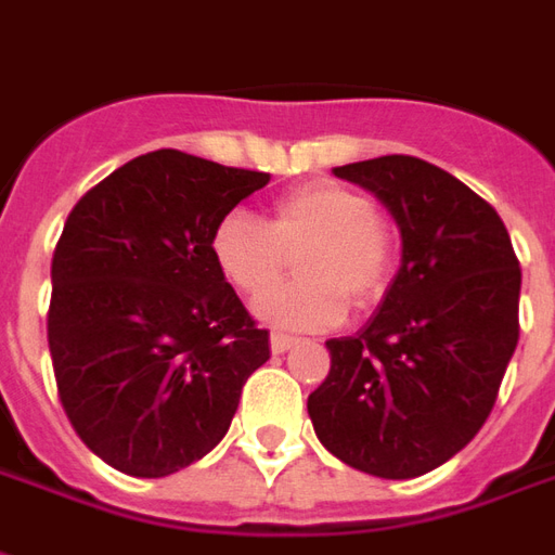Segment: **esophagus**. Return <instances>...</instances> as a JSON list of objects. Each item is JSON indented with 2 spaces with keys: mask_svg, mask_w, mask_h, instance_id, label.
<instances>
[{
  "mask_svg": "<svg viewBox=\"0 0 555 555\" xmlns=\"http://www.w3.org/2000/svg\"><path fill=\"white\" fill-rule=\"evenodd\" d=\"M295 346V337L289 334H272V351L274 354H283V351H289Z\"/></svg>",
  "mask_w": 555,
  "mask_h": 555,
  "instance_id": "34e87169",
  "label": "esophagus"
}]
</instances>
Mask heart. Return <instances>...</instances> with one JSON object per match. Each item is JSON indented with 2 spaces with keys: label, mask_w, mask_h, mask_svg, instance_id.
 <instances>
[{
  "label": "heart",
  "mask_w": 555,
  "mask_h": 555,
  "mask_svg": "<svg viewBox=\"0 0 555 555\" xmlns=\"http://www.w3.org/2000/svg\"><path fill=\"white\" fill-rule=\"evenodd\" d=\"M302 254V281L268 292ZM212 257L238 293L257 298V317L274 327L322 331L343 322L346 310H370L396 274L399 238L370 194L319 180L274 197L269 221L230 212L212 230Z\"/></svg>",
  "instance_id": "1"
}]
</instances>
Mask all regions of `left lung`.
Returning a JSON list of instances; mask_svg holds the SVG:
<instances>
[{
	"label": "left lung",
	"mask_w": 555,
	"mask_h": 555,
	"mask_svg": "<svg viewBox=\"0 0 555 555\" xmlns=\"http://www.w3.org/2000/svg\"><path fill=\"white\" fill-rule=\"evenodd\" d=\"M334 173L393 212L402 266L366 327L325 343L331 370L307 414L349 467L414 479L491 414L520 337V262L496 209L431 162L378 156Z\"/></svg>",
	"instance_id": "obj_1"
}]
</instances>
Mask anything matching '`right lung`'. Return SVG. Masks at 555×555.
I'll return each instance as SVG.
<instances>
[{
	"label": "right lung",
	"mask_w": 555,
	"mask_h": 555,
	"mask_svg": "<svg viewBox=\"0 0 555 555\" xmlns=\"http://www.w3.org/2000/svg\"><path fill=\"white\" fill-rule=\"evenodd\" d=\"M269 183L183 150H153L79 197L52 254V372L73 431L115 470L159 479L228 435L269 361L212 257V230Z\"/></svg>",
	"instance_id": "add662e5"
}]
</instances>
